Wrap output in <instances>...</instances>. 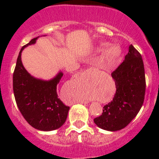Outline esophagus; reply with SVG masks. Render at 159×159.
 Returning a JSON list of instances; mask_svg holds the SVG:
<instances>
[{
	"instance_id": "34e87169",
	"label": "esophagus",
	"mask_w": 159,
	"mask_h": 159,
	"mask_svg": "<svg viewBox=\"0 0 159 159\" xmlns=\"http://www.w3.org/2000/svg\"><path fill=\"white\" fill-rule=\"evenodd\" d=\"M92 71H95V68H89V69L86 70V72H88V73H91V72H92Z\"/></svg>"
}]
</instances>
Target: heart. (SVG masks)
<instances>
[{
	"mask_svg": "<svg viewBox=\"0 0 159 159\" xmlns=\"http://www.w3.org/2000/svg\"><path fill=\"white\" fill-rule=\"evenodd\" d=\"M106 43H102L101 44L100 47L99 48V51L102 52L103 51L104 49H106L107 48ZM122 50L121 48L117 45H111L107 49L106 52V57L107 59L110 60H116L118 58H119V57L121 56Z\"/></svg>",
	"mask_w": 159,
	"mask_h": 159,
	"instance_id": "1",
	"label": "heart"
}]
</instances>
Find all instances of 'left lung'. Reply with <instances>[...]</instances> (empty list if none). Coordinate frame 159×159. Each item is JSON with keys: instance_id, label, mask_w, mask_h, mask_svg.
<instances>
[{"instance_id": "8db88e82", "label": "left lung", "mask_w": 159, "mask_h": 159, "mask_svg": "<svg viewBox=\"0 0 159 159\" xmlns=\"http://www.w3.org/2000/svg\"><path fill=\"white\" fill-rule=\"evenodd\" d=\"M116 92L111 102L102 109L100 116L94 119L101 129L116 131L132 121L143 104L146 78L142 56L132 44L125 60L111 73Z\"/></svg>"}]
</instances>
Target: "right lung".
<instances>
[{"mask_svg":"<svg viewBox=\"0 0 159 159\" xmlns=\"http://www.w3.org/2000/svg\"><path fill=\"white\" fill-rule=\"evenodd\" d=\"M38 37L33 38L20 49L12 86L16 105L25 120L37 130L49 131L60 128L65 123L70 107L64 104L57 95V84L62 78V72L51 80H41L32 76L22 64V50L36 43Z\"/></svg>","mask_w":159,"mask_h":159,"instance_id":"1","label":"right lung"}]
</instances>
